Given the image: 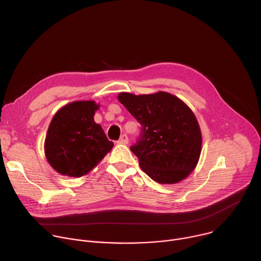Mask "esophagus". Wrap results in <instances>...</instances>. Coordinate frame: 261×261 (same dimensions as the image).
Returning <instances> with one entry per match:
<instances>
[{"label": "esophagus", "mask_w": 261, "mask_h": 261, "mask_svg": "<svg viewBox=\"0 0 261 261\" xmlns=\"http://www.w3.org/2000/svg\"><path fill=\"white\" fill-rule=\"evenodd\" d=\"M128 142H129V138H128V136L126 134L121 135L120 139L118 140V143H120V144H127Z\"/></svg>", "instance_id": "obj_1"}]
</instances>
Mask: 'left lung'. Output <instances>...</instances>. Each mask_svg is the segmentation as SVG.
Instances as JSON below:
<instances>
[{
    "label": "left lung",
    "instance_id": "obj_1",
    "mask_svg": "<svg viewBox=\"0 0 261 261\" xmlns=\"http://www.w3.org/2000/svg\"><path fill=\"white\" fill-rule=\"evenodd\" d=\"M118 98L141 125L139 138L130 147L140 168L160 184L187 177L197 165L202 142L193 111L166 92L121 93Z\"/></svg>",
    "mask_w": 261,
    "mask_h": 261
}]
</instances>
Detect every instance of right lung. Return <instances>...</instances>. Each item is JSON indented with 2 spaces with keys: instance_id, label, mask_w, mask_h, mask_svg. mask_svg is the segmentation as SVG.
<instances>
[{
  "instance_id": "right-lung-1",
  "label": "right lung",
  "mask_w": 261,
  "mask_h": 261,
  "mask_svg": "<svg viewBox=\"0 0 261 261\" xmlns=\"http://www.w3.org/2000/svg\"><path fill=\"white\" fill-rule=\"evenodd\" d=\"M99 105L94 101H75L63 106L54 116L45 137L48 163L59 173L80 177L89 173L110 152L109 141L94 121Z\"/></svg>"
}]
</instances>
